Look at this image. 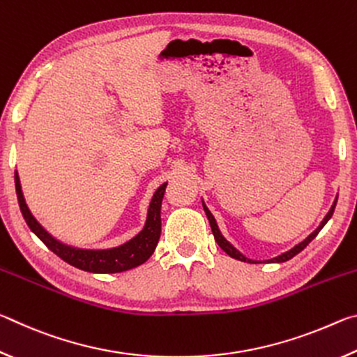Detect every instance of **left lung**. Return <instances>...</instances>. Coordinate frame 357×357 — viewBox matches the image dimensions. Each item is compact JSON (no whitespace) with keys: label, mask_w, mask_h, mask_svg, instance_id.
Masks as SVG:
<instances>
[{"label":"left lung","mask_w":357,"mask_h":357,"mask_svg":"<svg viewBox=\"0 0 357 357\" xmlns=\"http://www.w3.org/2000/svg\"><path fill=\"white\" fill-rule=\"evenodd\" d=\"M335 204H337V200L334 202V204H332V208H331V211L328 214H326V217L323 219V222H321V225H319L315 231H313L309 238L307 239H304L302 241L301 244H298L296 247H293L291 250H288V252H285V253H282V255H279V257H275V258H273V259H268V263H283V261H288V259H291L294 255H298L299 252H302L305 249L307 245H309L313 239H315V236L317 234L321 231V228L326 225V222H328L331 217H332V214H334V209H335ZM203 208H204V213H206V215H208V220H209V225H211V229H213V234H214V239L217 241V244L220 245V249L223 250V252H227L229 257L231 258H236V259H239V261H245V263H258V261H253V259H250V258H247V257H244L243 253H241L239 250H236L234 249V247L228 243V241L222 236V233L219 231V227H217V223H215V219H214V215L209 213V209L204 206L203 204Z\"/></svg>","instance_id":"left-lung-1"}]
</instances>
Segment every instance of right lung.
<instances>
[{
    "label": "right lung",
    "instance_id": "1",
    "mask_svg": "<svg viewBox=\"0 0 357 357\" xmlns=\"http://www.w3.org/2000/svg\"><path fill=\"white\" fill-rule=\"evenodd\" d=\"M167 183L162 184L159 189L155 190L153 200H151L149 209H148V219L144 223V228L137 234L134 239L128 241V243L114 247V249L107 250H84V249H75V247L66 245L59 243L52 234H48L44 228L39 225V222L34 219L33 214L25 203L22 193V185L19 174L15 172V190L17 198H19V206L23 214V219L31 228V231L38 236L42 243H44L48 249L53 253L64 259L66 263L82 271H88V273L96 274H114L123 273V271H129L132 268L143 264L146 259L153 255L155 250V245L159 243L160 238V206L162 200H164Z\"/></svg>",
    "mask_w": 357,
    "mask_h": 357
}]
</instances>
